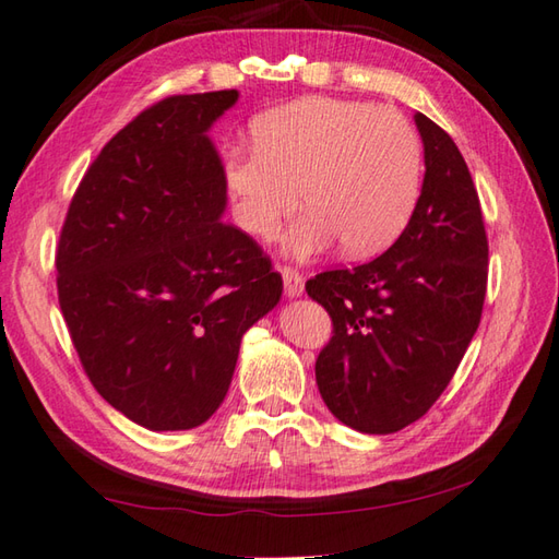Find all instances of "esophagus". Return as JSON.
<instances>
[{"mask_svg": "<svg viewBox=\"0 0 559 559\" xmlns=\"http://www.w3.org/2000/svg\"><path fill=\"white\" fill-rule=\"evenodd\" d=\"M281 276H283V290H286L288 298H298L305 290V278L298 271L290 266H281Z\"/></svg>", "mask_w": 559, "mask_h": 559, "instance_id": "esophagus-1", "label": "esophagus"}]
</instances>
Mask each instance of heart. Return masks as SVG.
Here are the masks:
<instances>
[{
  "label": "heart",
  "mask_w": 559,
  "mask_h": 559,
  "mask_svg": "<svg viewBox=\"0 0 559 559\" xmlns=\"http://www.w3.org/2000/svg\"><path fill=\"white\" fill-rule=\"evenodd\" d=\"M254 142L229 150L223 164L237 223L254 237H276L305 189L310 211L286 239L293 257L336 242L352 257H373L395 242L417 207L424 145L397 108L298 98L261 116Z\"/></svg>",
  "instance_id": "1"
}]
</instances>
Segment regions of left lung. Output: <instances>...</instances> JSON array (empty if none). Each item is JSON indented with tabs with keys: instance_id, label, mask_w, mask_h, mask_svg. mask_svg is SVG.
<instances>
[{
	"instance_id": "1",
	"label": "left lung",
	"mask_w": 559,
	"mask_h": 559,
	"mask_svg": "<svg viewBox=\"0 0 559 559\" xmlns=\"http://www.w3.org/2000/svg\"><path fill=\"white\" fill-rule=\"evenodd\" d=\"M414 123L426 174L397 242L305 283L334 326L317 356V388L360 433H395L431 409L473 342L487 293L489 247L467 164L431 118L417 114Z\"/></svg>"
}]
</instances>
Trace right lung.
<instances>
[{
    "mask_svg": "<svg viewBox=\"0 0 559 559\" xmlns=\"http://www.w3.org/2000/svg\"><path fill=\"white\" fill-rule=\"evenodd\" d=\"M237 90L179 94L106 142L64 217L58 300L84 373L150 431L221 407L239 342L281 300V273L223 223L227 183L207 130Z\"/></svg>",
    "mask_w": 559,
    "mask_h": 559,
    "instance_id": "add662e5",
    "label": "right lung"
}]
</instances>
